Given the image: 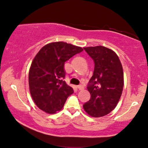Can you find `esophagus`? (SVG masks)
<instances>
[{"mask_svg":"<svg viewBox=\"0 0 148 148\" xmlns=\"http://www.w3.org/2000/svg\"><path fill=\"white\" fill-rule=\"evenodd\" d=\"M77 88L79 89V90H83L84 88V86L83 85H79V86H77Z\"/></svg>","mask_w":148,"mask_h":148,"instance_id":"esophagus-1","label":"esophagus"}]
</instances>
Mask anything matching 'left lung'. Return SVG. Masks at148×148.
<instances>
[{
    "mask_svg": "<svg viewBox=\"0 0 148 148\" xmlns=\"http://www.w3.org/2000/svg\"><path fill=\"white\" fill-rule=\"evenodd\" d=\"M93 59L95 67L88 84L90 94L83 109L93 117H101L114 109L120 99L124 86L122 63L116 53L103 46L84 47Z\"/></svg>",
    "mask_w": 148,
    "mask_h": 148,
    "instance_id": "left-lung-1",
    "label": "left lung"
}]
</instances>
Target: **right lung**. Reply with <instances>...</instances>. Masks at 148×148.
Instances as JSON below:
<instances>
[{"instance_id": "1", "label": "right lung", "mask_w": 148, "mask_h": 148, "mask_svg": "<svg viewBox=\"0 0 148 148\" xmlns=\"http://www.w3.org/2000/svg\"><path fill=\"white\" fill-rule=\"evenodd\" d=\"M83 49L63 42H52L39 51L31 65L29 84L35 104L44 112L55 114L62 109L73 89L64 80L65 62Z\"/></svg>"}]
</instances>
